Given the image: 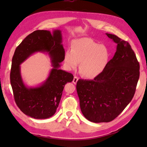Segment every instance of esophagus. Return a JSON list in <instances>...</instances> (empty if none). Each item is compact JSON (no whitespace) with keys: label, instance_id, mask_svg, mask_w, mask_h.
<instances>
[{"label":"esophagus","instance_id":"1","mask_svg":"<svg viewBox=\"0 0 147 147\" xmlns=\"http://www.w3.org/2000/svg\"><path fill=\"white\" fill-rule=\"evenodd\" d=\"M78 80V78L77 76H74V78L73 80V82L74 84H76Z\"/></svg>","mask_w":147,"mask_h":147}]
</instances>
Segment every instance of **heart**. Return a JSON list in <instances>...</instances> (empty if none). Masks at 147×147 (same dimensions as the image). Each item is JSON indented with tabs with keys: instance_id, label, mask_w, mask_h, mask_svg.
<instances>
[{
	"instance_id": "obj_1",
	"label": "heart",
	"mask_w": 147,
	"mask_h": 147,
	"mask_svg": "<svg viewBox=\"0 0 147 147\" xmlns=\"http://www.w3.org/2000/svg\"><path fill=\"white\" fill-rule=\"evenodd\" d=\"M108 49L90 38L74 40L71 50L64 53V63L68 70L76 69L80 63L81 74L86 78L97 77L105 69L109 60Z\"/></svg>"
}]
</instances>
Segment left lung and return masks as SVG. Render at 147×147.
Segmentation results:
<instances>
[{
  "label": "left lung",
  "mask_w": 147,
  "mask_h": 147,
  "mask_svg": "<svg viewBox=\"0 0 147 147\" xmlns=\"http://www.w3.org/2000/svg\"><path fill=\"white\" fill-rule=\"evenodd\" d=\"M117 44L105 69L93 80H79L76 90L84 116L93 123L114 120L129 104L140 77V64L128 42L106 33Z\"/></svg>",
  "instance_id": "obj_1"
}]
</instances>
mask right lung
<instances>
[{
	"instance_id": "right-lung-1",
	"label": "right lung",
	"mask_w": 147,
	"mask_h": 147,
	"mask_svg": "<svg viewBox=\"0 0 147 147\" xmlns=\"http://www.w3.org/2000/svg\"><path fill=\"white\" fill-rule=\"evenodd\" d=\"M61 31L51 33L47 30H36L28 35L16 49L10 74L14 100L24 114L34 119H47L55 113L64 85L73 80L71 73L60 69L64 61V49ZM47 52L53 68L41 85L29 87L24 83L20 65L34 53Z\"/></svg>"
}]
</instances>
